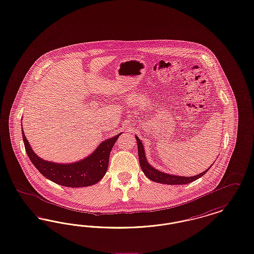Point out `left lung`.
Returning <instances> with one entry per match:
<instances>
[{
	"instance_id": "1",
	"label": "left lung",
	"mask_w": 254,
	"mask_h": 254,
	"mask_svg": "<svg viewBox=\"0 0 254 254\" xmlns=\"http://www.w3.org/2000/svg\"><path fill=\"white\" fill-rule=\"evenodd\" d=\"M136 141H137V145H138V155H139V162H140V166L141 169L143 170V172L145 173V176L153 182H157L161 184H166V185H185V184H189L191 182L197 180L198 178L202 177L205 172L210 169L205 170L204 172L196 175V176H191V177H183V176H176V175H170L167 174L164 172H161L157 169H153L146 161V158L145 155V150H144V146L143 144L141 143L140 139L136 136Z\"/></svg>"
}]
</instances>
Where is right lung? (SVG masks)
Returning <instances> with one entry per match:
<instances>
[{
	"label": "right lung",
	"instance_id": "add662e5",
	"mask_svg": "<svg viewBox=\"0 0 254 254\" xmlns=\"http://www.w3.org/2000/svg\"><path fill=\"white\" fill-rule=\"evenodd\" d=\"M119 135L106 140L97 147L96 150L82 161L73 164H55L45 161L37 156L32 150L23 130L25 151L32 164L46 178L58 185L69 188L92 186L100 181L106 174L109 167L110 151Z\"/></svg>",
	"mask_w": 254,
	"mask_h": 254
}]
</instances>
